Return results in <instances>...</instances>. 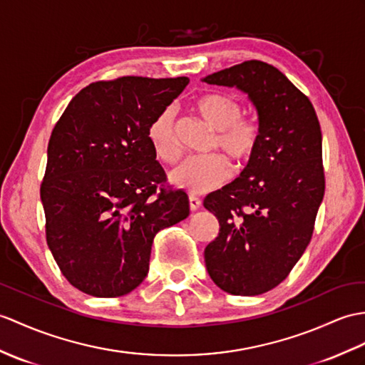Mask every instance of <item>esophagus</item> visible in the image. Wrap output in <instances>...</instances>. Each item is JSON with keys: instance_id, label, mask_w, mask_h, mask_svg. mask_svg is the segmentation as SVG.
Instances as JSON below:
<instances>
[{"instance_id": "34e87169", "label": "esophagus", "mask_w": 365, "mask_h": 365, "mask_svg": "<svg viewBox=\"0 0 365 365\" xmlns=\"http://www.w3.org/2000/svg\"><path fill=\"white\" fill-rule=\"evenodd\" d=\"M188 202H190V210L191 211H196L200 207V203H202V200L199 197H196V196H190Z\"/></svg>"}]
</instances>
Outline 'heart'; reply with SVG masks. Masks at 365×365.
Wrapping results in <instances>:
<instances>
[{"label":"heart","mask_w":365,"mask_h":365,"mask_svg":"<svg viewBox=\"0 0 365 365\" xmlns=\"http://www.w3.org/2000/svg\"><path fill=\"white\" fill-rule=\"evenodd\" d=\"M194 110L215 130L210 150H222L236 166H244L257 155L262 125L257 116L242 115L241 101L222 91L203 93L194 101ZM154 155L163 163H174L180 155L171 110H165L148 129ZM230 175V166L221 154L190 157L169 175L171 182L191 194H203L221 186Z\"/></svg>","instance_id":"1"}]
</instances>
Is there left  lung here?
Returning <instances> with one entry per match:
<instances>
[{
	"label": "left lung",
	"instance_id": "obj_1",
	"mask_svg": "<svg viewBox=\"0 0 365 365\" xmlns=\"http://www.w3.org/2000/svg\"><path fill=\"white\" fill-rule=\"evenodd\" d=\"M203 81L247 93L262 125L240 179L203 200L219 221L205 247L211 279L228 294L259 295L289 275L312 238L325 194L320 124L308 96L266 62L245 61Z\"/></svg>",
	"mask_w": 365,
	"mask_h": 365
}]
</instances>
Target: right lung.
<instances>
[{
	"mask_svg": "<svg viewBox=\"0 0 365 365\" xmlns=\"http://www.w3.org/2000/svg\"><path fill=\"white\" fill-rule=\"evenodd\" d=\"M188 78L123 76L82 88L56 123L40 197L48 247L76 289L121 297L149 272L155 235L190 215L148 140Z\"/></svg>",
	"mask_w": 365,
	"mask_h": 365,
	"instance_id": "1",
	"label": "right lung"
}]
</instances>
